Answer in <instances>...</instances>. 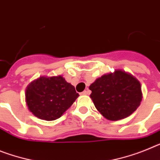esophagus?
<instances>
[{
	"instance_id": "34e87169",
	"label": "esophagus",
	"mask_w": 160,
	"mask_h": 160,
	"mask_svg": "<svg viewBox=\"0 0 160 160\" xmlns=\"http://www.w3.org/2000/svg\"><path fill=\"white\" fill-rule=\"evenodd\" d=\"M90 94H91V91H90L88 89H87L86 91L82 92V95H90Z\"/></svg>"
}]
</instances>
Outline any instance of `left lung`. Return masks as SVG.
Wrapping results in <instances>:
<instances>
[{"label":"left lung","mask_w":160,"mask_h":160,"mask_svg":"<svg viewBox=\"0 0 160 160\" xmlns=\"http://www.w3.org/2000/svg\"><path fill=\"white\" fill-rule=\"evenodd\" d=\"M89 89L96 109L109 121L130 116L142 99L140 82L122 69L103 74L91 83Z\"/></svg>","instance_id":"obj_1"}]
</instances>
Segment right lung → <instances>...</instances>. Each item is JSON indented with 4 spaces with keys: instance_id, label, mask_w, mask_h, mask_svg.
<instances>
[{
    "instance_id": "add662e5",
    "label": "right lung",
    "mask_w": 160,
    "mask_h": 160,
    "mask_svg": "<svg viewBox=\"0 0 160 160\" xmlns=\"http://www.w3.org/2000/svg\"><path fill=\"white\" fill-rule=\"evenodd\" d=\"M78 96L74 87L61 75L42 76L27 86L25 100L34 116L41 120L54 121L63 115Z\"/></svg>"
}]
</instances>
